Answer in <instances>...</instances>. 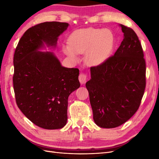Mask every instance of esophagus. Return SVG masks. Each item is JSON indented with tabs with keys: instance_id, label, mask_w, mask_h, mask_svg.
Instances as JSON below:
<instances>
[{
	"instance_id": "obj_1",
	"label": "esophagus",
	"mask_w": 159,
	"mask_h": 159,
	"mask_svg": "<svg viewBox=\"0 0 159 159\" xmlns=\"http://www.w3.org/2000/svg\"><path fill=\"white\" fill-rule=\"evenodd\" d=\"M79 80L81 84H85L87 82V80H88V76L86 74L80 73L79 76Z\"/></svg>"
}]
</instances>
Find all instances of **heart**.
<instances>
[{
    "label": "heart",
    "instance_id": "1",
    "mask_svg": "<svg viewBox=\"0 0 159 159\" xmlns=\"http://www.w3.org/2000/svg\"><path fill=\"white\" fill-rule=\"evenodd\" d=\"M68 43L63 46V52L67 56L76 59L77 54L85 52L86 63L97 66L105 61L112 51L113 35L109 29H80L70 35Z\"/></svg>",
    "mask_w": 159,
    "mask_h": 159
}]
</instances>
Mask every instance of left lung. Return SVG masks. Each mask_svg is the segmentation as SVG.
Here are the masks:
<instances>
[{
    "mask_svg": "<svg viewBox=\"0 0 159 159\" xmlns=\"http://www.w3.org/2000/svg\"><path fill=\"white\" fill-rule=\"evenodd\" d=\"M124 39L114 55L91 67L86 83L95 123L112 128L126 122L139 109L146 85L142 46L133 29L120 25Z\"/></svg>",
    "mask_w": 159,
    "mask_h": 159,
    "instance_id": "obj_1",
    "label": "left lung"
}]
</instances>
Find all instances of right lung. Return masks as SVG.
I'll list each match as a JSON object with an SVG mask.
<instances>
[{
  "label": "right lung",
  "instance_id": "1",
  "mask_svg": "<svg viewBox=\"0 0 159 159\" xmlns=\"http://www.w3.org/2000/svg\"><path fill=\"white\" fill-rule=\"evenodd\" d=\"M68 23L46 22L29 28L17 46L13 76L16 104L40 128H63L67 120L70 93L80 87L79 70L63 67L52 52L39 51L43 44L55 47Z\"/></svg>",
  "mask_w": 159,
  "mask_h": 159
}]
</instances>
